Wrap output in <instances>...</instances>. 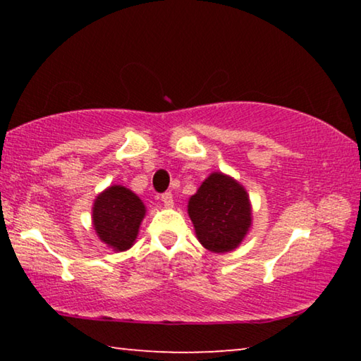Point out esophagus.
Returning <instances> with one entry per match:
<instances>
[{
  "label": "esophagus",
  "mask_w": 361,
  "mask_h": 361,
  "mask_svg": "<svg viewBox=\"0 0 361 361\" xmlns=\"http://www.w3.org/2000/svg\"><path fill=\"white\" fill-rule=\"evenodd\" d=\"M161 200L164 202V205L167 207V209H170V207H173V195H172V192H164L161 195Z\"/></svg>",
  "instance_id": "obj_1"
}]
</instances>
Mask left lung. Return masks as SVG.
<instances>
[{
    "mask_svg": "<svg viewBox=\"0 0 361 361\" xmlns=\"http://www.w3.org/2000/svg\"><path fill=\"white\" fill-rule=\"evenodd\" d=\"M199 242L213 253L232 252L252 226V204L239 181L221 172L210 173L188 204Z\"/></svg>",
    "mask_w": 361,
    "mask_h": 361,
    "instance_id": "8db88e82",
    "label": "left lung"
}]
</instances>
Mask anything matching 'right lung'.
Here are the masks:
<instances>
[{
  "label": "right lung",
  "mask_w": 361,
  "mask_h": 361,
  "mask_svg": "<svg viewBox=\"0 0 361 361\" xmlns=\"http://www.w3.org/2000/svg\"><path fill=\"white\" fill-rule=\"evenodd\" d=\"M145 213V204L135 192L113 185L97 195L92 209L94 229L114 252H126L137 239Z\"/></svg>",
  "instance_id": "add662e5"
}]
</instances>
